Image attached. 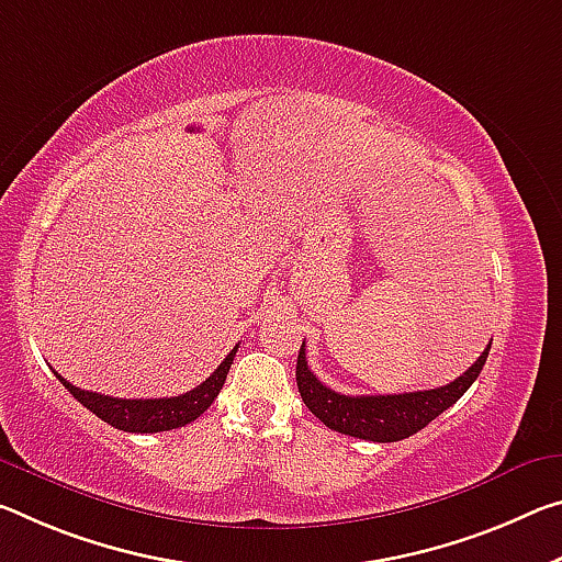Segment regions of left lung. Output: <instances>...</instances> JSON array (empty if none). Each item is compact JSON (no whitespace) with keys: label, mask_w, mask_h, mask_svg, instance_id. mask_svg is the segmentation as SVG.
<instances>
[{"label":"left lung","mask_w":562,"mask_h":562,"mask_svg":"<svg viewBox=\"0 0 562 562\" xmlns=\"http://www.w3.org/2000/svg\"><path fill=\"white\" fill-rule=\"evenodd\" d=\"M490 345L450 385L400 395H340L313 375L302 342L297 355V390L310 413L319 417V423H325L329 430L372 442H397L423 430L468 393L483 370Z\"/></svg>","instance_id":"obj_1"}]
</instances>
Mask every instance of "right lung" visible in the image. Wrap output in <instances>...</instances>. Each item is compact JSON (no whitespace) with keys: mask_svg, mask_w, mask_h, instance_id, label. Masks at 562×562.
<instances>
[{"mask_svg":"<svg viewBox=\"0 0 562 562\" xmlns=\"http://www.w3.org/2000/svg\"><path fill=\"white\" fill-rule=\"evenodd\" d=\"M237 347L239 345H235V350L220 362V368L212 372L207 380L200 382V385L190 390V393L177 395V397H153V400L110 397V395L89 393V390L75 387L72 382H67L59 372H55V375L59 378L61 385L75 395V400H79L89 413H94L106 425L117 427V430H124V432H165V430H175V427H182V425H190L192 420H198L204 409L215 403V397L220 395V390L227 380L229 364L235 360Z\"/></svg>","mask_w":562,"mask_h":562,"instance_id":"right-lung-1","label":"right lung"}]
</instances>
